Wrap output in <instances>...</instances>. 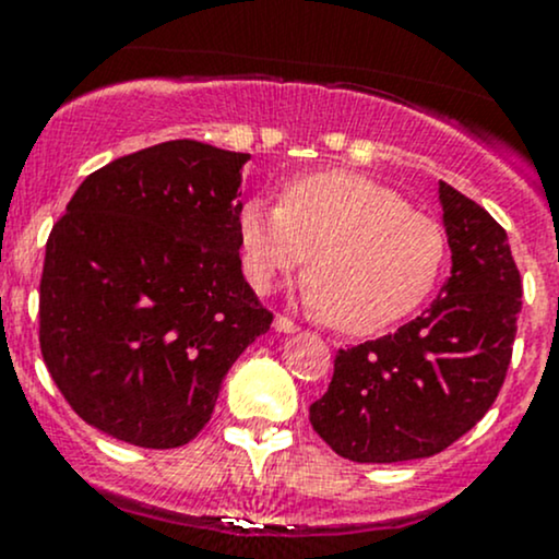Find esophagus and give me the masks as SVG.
I'll return each mask as SVG.
<instances>
[{"label":"esophagus","mask_w":559,"mask_h":559,"mask_svg":"<svg viewBox=\"0 0 559 559\" xmlns=\"http://www.w3.org/2000/svg\"><path fill=\"white\" fill-rule=\"evenodd\" d=\"M273 329L278 331V333H294V331H299V325L294 323L292 318H286V316H275V320H273Z\"/></svg>","instance_id":"obj_1"}]
</instances>
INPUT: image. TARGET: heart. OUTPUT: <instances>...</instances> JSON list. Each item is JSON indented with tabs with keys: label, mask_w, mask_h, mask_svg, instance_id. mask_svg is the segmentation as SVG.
<instances>
[{
	"label": "heart",
	"mask_w": 559,
	"mask_h": 559,
	"mask_svg": "<svg viewBox=\"0 0 559 559\" xmlns=\"http://www.w3.org/2000/svg\"><path fill=\"white\" fill-rule=\"evenodd\" d=\"M249 284L271 292L307 267V305L342 333H376L418 310L447 260V234L389 186L352 170L294 178L281 204L249 199L239 215Z\"/></svg>",
	"instance_id": "b5f03b06"
}]
</instances>
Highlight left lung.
Returning a JSON list of instances; mask_svg holds the SVG:
<instances>
[{
	"label": "left lung",
	"mask_w": 559,
	"mask_h": 559,
	"mask_svg": "<svg viewBox=\"0 0 559 559\" xmlns=\"http://www.w3.org/2000/svg\"><path fill=\"white\" fill-rule=\"evenodd\" d=\"M452 273L420 318L338 349L310 423L352 463L439 454L489 413L510 368L523 284L504 228L441 181Z\"/></svg>",
	"instance_id": "1"
}]
</instances>
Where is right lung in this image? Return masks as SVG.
I'll list each match as a JSON object with an SVG mask.
<instances>
[{"mask_svg": "<svg viewBox=\"0 0 559 559\" xmlns=\"http://www.w3.org/2000/svg\"><path fill=\"white\" fill-rule=\"evenodd\" d=\"M249 155L178 139L112 159L47 241L38 342L88 426L146 449L189 444L273 312L243 281Z\"/></svg>", "mask_w": 559, "mask_h": 559, "instance_id": "obj_1", "label": "right lung"}]
</instances>
